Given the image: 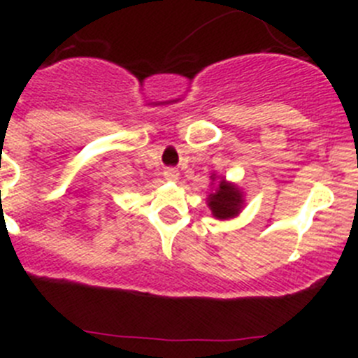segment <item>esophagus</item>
Wrapping results in <instances>:
<instances>
[{"label":"esophagus","mask_w":358,"mask_h":358,"mask_svg":"<svg viewBox=\"0 0 358 358\" xmlns=\"http://www.w3.org/2000/svg\"><path fill=\"white\" fill-rule=\"evenodd\" d=\"M164 178L169 180V182H176L180 178V171L175 168H168L164 169Z\"/></svg>","instance_id":"34e87169"}]
</instances>
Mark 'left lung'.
Returning <instances> with one entry per match:
<instances>
[{
  "label": "left lung",
  "instance_id": "1",
  "mask_svg": "<svg viewBox=\"0 0 358 358\" xmlns=\"http://www.w3.org/2000/svg\"><path fill=\"white\" fill-rule=\"evenodd\" d=\"M209 180H211L213 190L206 197L208 199L206 202L211 209L213 218L225 222V220L239 216L246 206V199H244V192L237 187V183L229 182L225 176H220L216 173H213Z\"/></svg>",
  "mask_w": 358,
  "mask_h": 358
}]
</instances>
